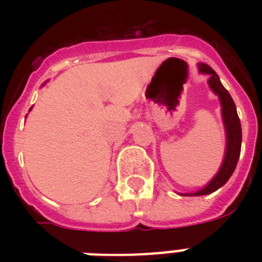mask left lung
<instances>
[{
    "mask_svg": "<svg viewBox=\"0 0 262 262\" xmlns=\"http://www.w3.org/2000/svg\"><path fill=\"white\" fill-rule=\"evenodd\" d=\"M199 72L201 75H208V85L211 91L220 100L222 106V119H223L224 130H226V149H224V158L220 166L219 171L200 190L191 191V193H182V195H205L211 194L213 191L223 186L227 182L230 177L232 175L236 167L238 159L241 155V144H242V127H241V121L236 113L235 103L232 100L231 95L220 83V79L211 67L207 63H199Z\"/></svg>",
    "mask_w": 262,
    "mask_h": 262,
    "instance_id": "obj_1",
    "label": "left lung"
}]
</instances>
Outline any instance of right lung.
Returning <instances> with one entry per match:
<instances>
[{"mask_svg": "<svg viewBox=\"0 0 262 262\" xmlns=\"http://www.w3.org/2000/svg\"><path fill=\"white\" fill-rule=\"evenodd\" d=\"M43 85H45V84H43ZM30 110H31V108H30Z\"/></svg>", "mask_w": 262, "mask_h": 262, "instance_id": "obj_1", "label": "right lung"}]
</instances>
